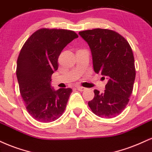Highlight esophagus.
I'll return each mask as SVG.
<instances>
[{
  "label": "esophagus",
  "mask_w": 152,
  "mask_h": 152,
  "mask_svg": "<svg viewBox=\"0 0 152 152\" xmlns=\"http://www.w3.org/2000/svg\"><path fill=\"white\" fill-rule=\"evenodd\" d=\"M77 90L79 91H81V92H83V91L85 90V89H86V88H85V87H81V86H77Z\"/></svg>",
  "instance_id": "34e87169"
}]
</instances>
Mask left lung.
<instances>
[{"mask_svg": "<svg viewBox=\"0 0 152 152\" xmlns=\"http://www.w3.org/2000/svg\"><path fill=\"white\" fill-rule=\"evenodd\" d=\"M79 35L90 48L94 72H100L102 78L107 80L103 93L94 90L89 107L98 117H117L132 93L136 76L132 50L124 37L112 30L96 28L80 31Z\"/></svg>", "mask_w": 152, "mask_h": 152, "instance_id": "left-lung-1", "label": "left lung"}]
</instances>
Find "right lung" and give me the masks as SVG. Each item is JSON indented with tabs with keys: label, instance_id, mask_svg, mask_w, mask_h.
<instances>
[{
	"label": "right lung",
	"instance_id": "right-lung-1",
	"mask_svg": "<svg viewBox=\"0 0 152 152\" xmlns=\"http://www.w3.org/2000/svg\"><path fill=\"white\" fill-rule=\"evenodd\" d=\"M77 37L72 30L41 28L30 35L20 52L16 68L20 92L28 113L38 122H53L65 111L72 90H55L51 76L58 68L62 50Z\"/></svg>",
	"mask_w": 152,
	"mask_h": 152
}]
</instances>
